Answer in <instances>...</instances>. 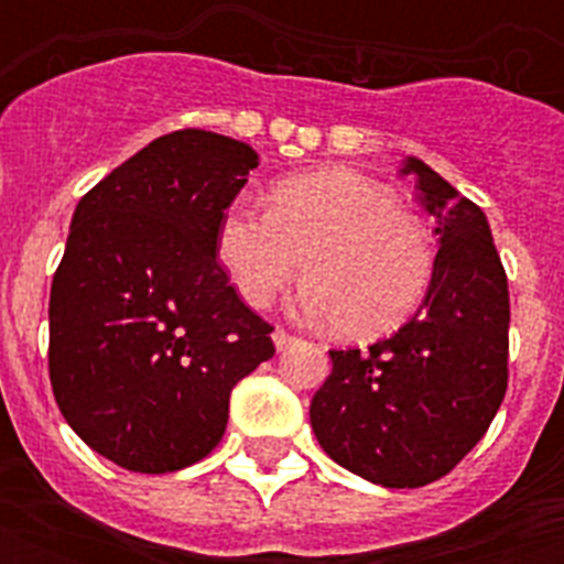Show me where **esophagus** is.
I'll list each match as a JSON object with an SVG mask.
<instances>
[{"instance_id":"obj_1","label":"esophagus","mask_w":564,"mask_h":564,"mask_svg":"<svg viewBox=\"0 0 564 564\" xmlns=\"http://www.w3.org/2000/svg\"><path fill=\"white\" fill-rule=\"evenodd\" d=\"M272 343H274V348H278V351H286V348H292V345L299 343V339H295L292 334H286L283 327H278V330L272 334Z\"/></svg>"}]
</instances>
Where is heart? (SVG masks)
<instances>
[{
  "mask_svg": "<svg viewBox=\"0 0 564 564\" xmlns=\"http://www.w3.org/2000/svg\"><path fill=\"white\" fill-rule=\"evenodd\" d=\"M216 254L246 304L265 307L301 269L295 310L339 322L354 339L394 330L412 316L433 278L421 221L380 181L327 166L278 181L269 210L237 198L216 225Z\"/></svg>",
  "mask_w": 564,
  "mask_h": 564,
  "instance_id": "heart-1",
  "label": "heart"
}]
</instances>
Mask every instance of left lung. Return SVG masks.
Here are the masks:
<instances>
[{
	"instance_id": "obj_1",
	"label": "left lung",
	"mask_w": 564,
	"mask_h": 564,
	"mask_svg": "<svg viewBox=\"0 0 564 564\" xmlns=\"http://www.w3.org/2000/svg\"><path fill=\"white\" fill-rule=\"evenodd\" d=\"M436 219L438 254L415 316L369 351H330L310 424L325 454L386 489L445 477L507 394L509 290L486 213L419 158L401 163Z\"/></svg>"
}]
</instances>
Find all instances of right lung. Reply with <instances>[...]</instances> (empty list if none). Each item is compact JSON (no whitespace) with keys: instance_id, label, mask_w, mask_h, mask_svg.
<instances>
[{"instance_id":"obj_1","label":"right lung","mask_w":564,"mask_h":564,"mask_svg":"<svg viewBox=\"0 0 564 564\" xmlns=\"http://www.w3.org/2000/svg\"><path fill=\"white\" fill-rule=\"evenodd\" d=\"M257 163L248 143L184 128L75 207L48 295V377L66 424L128 471L204 459L230 389L274 354L216 263L221 210Z\"/></svg>"}]
</instances>
